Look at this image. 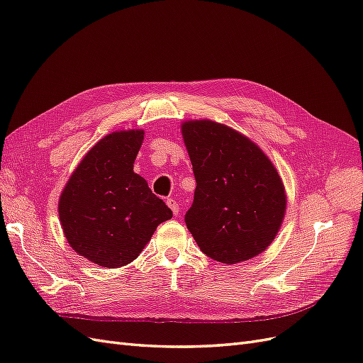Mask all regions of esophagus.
Instances as JSON below:
<instances>
[{"mask_svg":"<svg viewBox=\"0 0 363 363\" xmlns=\"http://www.w3.org/2000/svg\"><path fill=\"white\" fill-rule=\"evenodd\" d=\"M167 204L169 206V208L172 211V213H174L175 216H177V215H179V212H180V211H179V203L175 201L174 199H168V200H167Z\"/></svg>","mask_w":363,"mask_h":363,"instance_id":"obj_1","label":"esophagus"}]
</instances>
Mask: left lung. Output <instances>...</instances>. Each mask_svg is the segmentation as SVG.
Instances as JSON below:
<instances>
[{"mask_svg": "<svg viewBox=\"0 0 363 363\" xmlns=\"http://www.w3.org/2000/svg\"><path fill=\"white\" fill-rule=\"evenodd\" d=\"M182 135L196 188L186 227L206 256L239 263L279 233L286 195L277 169L255 142L208 119L186 121Z\"/></svg>", "mask_w": 363, "mask_h": 363, "instance_id": "1", "label": "left lung"}]
</instances>
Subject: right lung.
Segmentation results:
<instances>
[{"mask_svg":"<svg viewBox=\"0 0 363 363\" xmlns=\"http://www.w3.org/2000/svg\"><path fill=\"white\" fill-rule=\"evenodd\" d=\"M144 130L113 131L87 151L59 200L65 238L75 252L104 268L133 262L171 208L151 192L133 163Z\"/></svg>","mask_w":363,"mask_h":363,"instance_id":"1","label":"right lung"}]
</instances>
